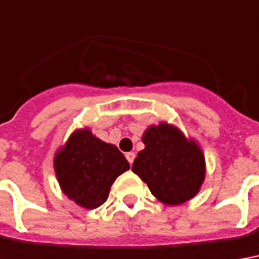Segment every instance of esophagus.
Returning a JSON list of instances; mask_svg holds the SVG:
<instances>
[{
	"label": "esophagus",
	"instance_id": "esophagus-1",
	"mask_svg": "<svg viewBox=\"0 0 259 259\" xmlns=\"http://www.w3.org/2000/svg\"><path fill=\"white\" fill-rule=\"evenodd\" d=\"M135 157H136V154L133 152H129V153H126V159H127V161H129L130 164L133 163V160H135Z\"/></svg>",
	"mask_w": 259,
	"mask_h": 259
}]
</instances>
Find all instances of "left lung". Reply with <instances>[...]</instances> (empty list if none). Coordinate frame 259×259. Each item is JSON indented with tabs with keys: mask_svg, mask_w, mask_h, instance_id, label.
Returning <instances> with one entry per match:
<instances>
[{
	"mask_svg": "<svg viewBox=\"0 0 259 259\" xmlns=\"http://www.w3.org/2000/svg\"><path fill=\"white\" fill-rule=\"evenodd\" d=\"M144 149L132 166L152 194L167 205H179L200 191L205 179V159L194 139L166 122L149 126L142 136Z\"/></svg>",
	"mask_w": 259,
	"mask_h": 259,
	"instance_id": "1",
	"label": "left lung"
}]
</instances>
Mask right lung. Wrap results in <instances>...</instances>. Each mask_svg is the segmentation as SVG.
<instances>
[{"mask_svg":"<svg viewBox=\"0 0 259 259\" xmlns=\"http://www.w3.org/2000/svg\"><path fill=\"white\" fill-rule=\"evenodd\" d=\"M54 168L63 194L92 210L106 201L112 184L130 166L115 144L102 142L83 127L58 149Z\"/></svg>","mask_w":259,"mask_h":259,"instance_id":"right-lung-1","label":"right lung"}]
</instances>
